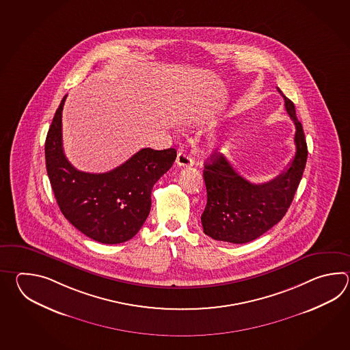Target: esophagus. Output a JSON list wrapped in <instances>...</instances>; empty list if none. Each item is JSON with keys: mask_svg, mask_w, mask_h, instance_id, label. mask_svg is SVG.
<instances>
[{"mask_svg": "<svg viewBox=\"0 0 350 350\" xmlns=\"http://www.w3.org/2000/svg\"><path fill=\"white\" fill-rule=\"evenodd\" d=\"M176 164L178 166H191L193 164V160L186 154L185 151L180 150L176 157Z\"/></svg>", "mask_w": 350, "mask_h": 350, "instance_id": "34e87169", "label": "esophagus"}]
</instances>
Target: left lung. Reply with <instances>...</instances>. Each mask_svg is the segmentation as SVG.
<instances>
[{"mask_svg":"<svg viewBox=\"0 0 350 350\" xmlns=\"http://www.w3.org/2000/svg\"><path fill=\"white\" fill-rule=\"evenodd\" d=\"M285 109L295 125V155L279 176L264 184H252L234 170L221 154L205 163L204 181L208 202L201 215L204 232L232 244H245L261 237L286 214L304 172L308 148L295 106L282 90Z\"/></svg>","mask_w":350,"mask_h":350,"instance_id":"8db88e82","label":"left lung"}]
</instances>
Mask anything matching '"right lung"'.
<instances>
[{
	"instance_id": "right-lung-1",
	"label": "right lung",
	"mask_w": 350,
	"mask_h": 350,
	"mask_svg": "<svg viewBox=\"0 0 350 350\" xmlns=\"http://www.w3.org/2000/svg\"><path fill=\"white\" fill-rule=\"evenodd\" d=\"M64 96L45 142L46 169L59 210L77 230L103 244L134 238L151 208V190L172 167L176 150L142 149L111 172L75 169L62 149Z\"/></svg>"
}]
</instances>
